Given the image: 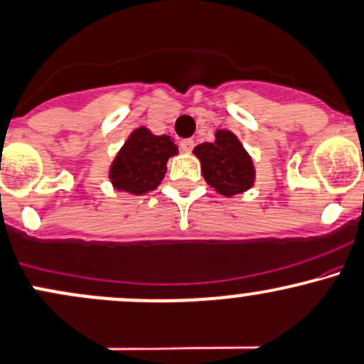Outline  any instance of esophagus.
Returning a JSON list of instances; mask_svg holds the SVG:
<instances>
[{"mask_svg":"<svg viewBox=\"0 0 364 364\" xmlns=\"http://www.w3.org/2000/svg\"><path fill=\"white\" fill-rule=\"evenodd\" d=\"M179 146H181V150L183 151H191L193 150V146H195V141L193 139H181V143H179Z\"/></svg>","mask_w":364,"mask_h":364,"instance_id":"esophagus-1","label":"esophagus"}]
</instances>
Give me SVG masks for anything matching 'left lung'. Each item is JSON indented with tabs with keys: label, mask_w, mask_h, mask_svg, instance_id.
Here are the masks:
<instances>
[{
	"label": "left lung",
	"mask_w": 364,
	"mask_h": 364,
	"mask_svg": "<svg viewBox=\"0 0 364 364\" xmlns=\"http://www.w3.org/2000/svg\"><path fill=\"white\" fill-rule=\"evenodd\" d=\"M193 154L202 164L203 179L218 193L233 197L254 186L252 159L231 131L218 129L214 141L197 145Z\"/></svg>",
	"instance_id": "left-lung-1"
}]
</instances>
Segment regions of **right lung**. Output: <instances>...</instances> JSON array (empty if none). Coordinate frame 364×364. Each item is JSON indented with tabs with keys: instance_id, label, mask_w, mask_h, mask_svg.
<instances>
[{
	"instance_id": "1",
	"label": "right lung",
	"mask_w": 364,
	"mask_h": 364,
	"mask_svg": "<svg viewBox=\"0 0 364 364\" xmlns=\"http://www.w3.org/2000/svg\"><path fill=\"white\" fill-rule=\"evenodd\" d=\"M178 154V145L167 134L151 133L138 127L112 162L109 178L112 186L131 195H143L155 190L166 176L167 161Z\"/></svg>"
}]
</instances>
